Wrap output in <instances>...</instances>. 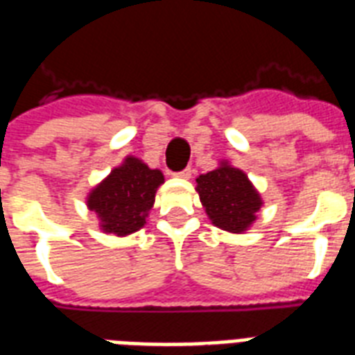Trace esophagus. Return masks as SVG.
Instances as JSON below:
<instances>
[{"label": "esophagus", "mask_w": 355, "mask_h": 355, "mask_svg": "<svg viewBox=\"0 0 355 355\" xmlns=\"http://www.w3.org/2000/svg\"><path fill=\"white\" fill-rule=\"evenodd\" d=\"M174 175H175V178H183V180H189V178L192 175V170L187 166V168L180 170V172H174Z\"/></svg>", "instance_id": "34e87169"}]
</instances>
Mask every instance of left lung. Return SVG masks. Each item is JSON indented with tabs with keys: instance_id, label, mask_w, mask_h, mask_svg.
I'll list each match as a JSON object with an SVG mask.
<instances>
[{
	"instance_id": "left-lung-1",
	"label": "left lung",
	"mask_w": 355,
	"mask_h": 355,
	"mask_svg": "<svg viewBox=\"0 0 355 355\" xmlns=\"http://www.w3.org/2000/svg\"><path fill=\"white\" fill-rule=\"evenodd\" d=\"M196 181V191L214 225L223 231L242 232L254 222L262 200L242 170L222 164Z\"/></svg>"
}]
</instances>
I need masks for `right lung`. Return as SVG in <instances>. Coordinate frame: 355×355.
I'll use <instances>...</instances> for the list:
<instances>
[{
  "label": "right lung",
  "mask_w": 355,
  "mask_h": 355,
  "mask_svg": "<svg viewBox=\"0 0 355 355\" xmlns=\"http://www.w3.org/2000/svg\"><path fill=\"white\" fill-rule=\"evenodd\" d=\"M163 181L159 170H150L135 157H128L89 194L87 207L97 212L104 231L126 236L146 223L155 191Z\"/></svg>",
  "instance_id": "right-lung-1"
}]
</instances>
